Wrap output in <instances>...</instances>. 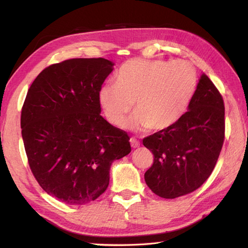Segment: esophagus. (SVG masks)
Returning <instances> with one entry per match:
<instances>
[{
  "instance_id": "esophagus-1",
  "label": "esophagus",
  "mask_w": 248,
  "mask_h": 248,
  "mask_svg": "<svg viewBox=\"0 0 248 248\" xmlns=\"http://www.w3.org/2000/svg\"><path fill=\"white\" fill-rule=\"evenodd\" d=\"M130 143H131V146H132V148H138V147L140 145V140L138 139H135V138H131Z\"/></svg>"
}]
</instances>
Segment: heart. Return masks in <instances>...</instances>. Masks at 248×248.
<instances>
[{"instance_id":"heart-1","label":"heart","mask_w":248,"mask_h":248,"mask_svg":"<svg viewBox=\"0 0 248 248\" xmlns=\"http://www.w3.org/2000/svg\"><path fill=\"white\" fill-rule=\"evenodd\" d=\"M197 83L196 69L186 61L132 59L120 67L116 81L101 86L99 102L114 125H124L134 102L136 113L128 127L161 131L186 113Z\"/></svg>"}]
</instances>
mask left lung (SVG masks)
<instances>
[{
  "label": "left lung",
  "instance_id": "obj_1",
  "mask_svg": "<svg viewBox=\"0 0 248 248\" xmlns=\"http://www.w3.org/2000/svg\"><path fill=\"white\" fill-rule=\"evenodd\" d=\"M224 139V100L202 73L187 112L171 127L143 140L154 154V164L145 172L147 186L166 199L196 191L212 173Z\"/></svg>",
  "mask_w": 248,
  "mask_h": 248
}]
</instances>
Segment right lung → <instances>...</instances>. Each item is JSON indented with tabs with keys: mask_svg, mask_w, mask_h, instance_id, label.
I'll list each match as a JSON object with an SVG mask.
<instances>
[{
	"mask_svg": "<svg viewBox=\"0 0 248 248\" xmlns=\"http://www.w3.org/2000/svg\"><path fill=\"white\" fill-rule=\"evenodd\" d=\"M113 62L72 59L53 64L31 83L21 110V133L31 172L51 196L82 205L109 182L115 160L130 154V138L100 113L99 91Z\"/></svg>",
	"mask_w": 248,
	"mask_h": 248,
	"instance_id": "1",
	"label": "right lung"
}]
</instances>
